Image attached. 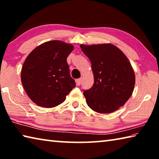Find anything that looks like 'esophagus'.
<instances>
[{
  "label": "esophagus",
  "mask_w": 159,
  "mask_h": 159,
  "mask_svg": "<svg viewBox=\"0 0 159 159\" xmlns=\"http://www.w3.org/2000/svg\"><path fill=\"white\" fill-rule=\"evenodd\" d=\"M82 81V79H76V84L77 85H80V83H81Z\"/></svg>",
  "instance_id": "34e87169"
}]
</instances>
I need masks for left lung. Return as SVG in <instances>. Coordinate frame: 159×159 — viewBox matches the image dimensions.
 Segmentation results:
<instances>
[{"label": "left lung", "instance_id": "8db88e82", "mask_svg": "<svg viewBox=\"0 0 159 159\" xmlns=\"http://www.w3.org/2000/svg\"><path fill=\"white\" fill-rule=\"evenodd\" d=\"M80 47L89 58L94 75L93 87L83 92L88 107L102 114L116 111L133 92L135 76L130 62L112 44H81Z\"/></svg>", "mask_w": 159, "mask_h": 159}]
</instances>
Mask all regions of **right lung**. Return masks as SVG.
<instances>
[{
	"label": "right lung",
	"mask_w": 159,
	"mask_h": 159,
	"mask_svg": "<svg viewBox=\"0 0 159 159\" xmlns=\"http://www.w3.org/2000/svg\"><path fill=\"white\" fill-rule=\"evenodd\" d=\"M73 50L71 44L51 41L40 45L26 57L21 80L29 98L37 105L57 106L76 87L66 61Z\"/></svg>",
	"instance_id": "add662e5"
}]
</instances>
